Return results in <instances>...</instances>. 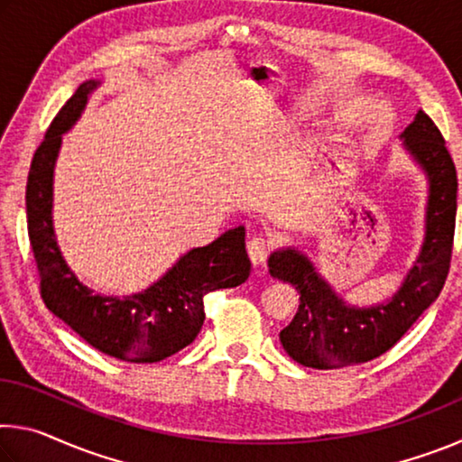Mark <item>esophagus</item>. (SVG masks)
<instances>
[{"label": "esophagus", "mask_w": 462, "mask_h": 462, "mask_svg": "<svg viewBox=\"0 0 462 462\" xmlns=\"http://www.w3.org/2000/svg\"><path fill=\"white\" fill-rule=\"evenodd\" d=\"M273 238L269 236H253L248 240L246 245V253H248V259L253 264H263L264 261H267L269 253L273 250Z\"/></svg>", "instance_id": "1"}]
</instances>
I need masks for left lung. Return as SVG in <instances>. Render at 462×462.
<instances>
[{
	"mask_svg": "<svg viewBox=\"0 0 462 462\" xmlns=\"http://www.w3.org/2000/svg\"><path fill=\"white\" fill-rule=\"evenodd\" d=\"M402 138L430 185L426 236L418 261L387 303L348 306L308 256L291 246L269 256L271 277L291 283L300 293V310L279 334L295 363L311 369H340L373 361L387 353L442 291L455 240L457 169L440 130L421 109Z\"/></svg>",
	"mask_w": 462,
	"mask_h": 462,
	"instance_id": "obj_1",
	"label": "left lung"
}]
</instances>
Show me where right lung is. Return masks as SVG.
Wrapping results in <instances>:
<instances>
[{"instance_id":"add662e5","label":"right lung","mask_w":462,"mask_h":462,"mask_svg":"<svg viewBox=\"0 0 462 462\" xmlns=\"http://www.w3.org/2000/svg\"><path fill=\"white\" fill-rule=\"evenodd\" d=\"M99 81L81 83L54 116L36 148L26 183L28 238L32 246L44 306L81 338L126 363H159L179 353L199 334L203 297L245 283L250 261L245 228L224 232L212 245L191 248L144 291L116 297L93 293L62 259L52 228V173L60 136L79 120Z\"/></svg>"}]
</instances>
